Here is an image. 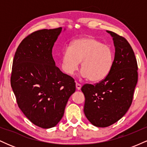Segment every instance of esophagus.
I'll return each mask as SVG.
<instances>
[{
  "label": "esophagus",
  "mask_w": 147,
  "mask_h": 147,
  "mask_svg": "<svg viewBox=\"0 0 147 147\" xmlns=\"http://www.w3.org/2000/svg\"><path fill=\"white\" fill-rule=\"evenodd\" d=\"M76 88H77V90H80L81 88H82V85L79 83H76Z\"/></svg>",
  "instance_id": "1"
}]
</instances>
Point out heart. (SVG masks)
Masks as SVG:
<instances>
[{"mask_svg": "<svg viewBox=\"0 0 147 147\" xmlns=\"http://www.w3.org/2000/svg\"><path fill=\"white\" fill-rule=\"evenodd\" d=\"M114 60L113 51L92 36L77 38L63 50L61 68L67 75H73L82 62V75L91 82H99L109 75Z\"/></svg>", "mask_w": 147, "mask_h": 147, "instance_id": "b5f03b06", "label": "heart"}]
</instances>
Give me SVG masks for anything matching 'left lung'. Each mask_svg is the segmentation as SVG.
<instances>
[{
  "label": "left lung",
  "mask_w": 147,
  "mask_h": 147,
  "mask_svg": "<svg viewBox=\"0 0 147 147\" xmlns=\"http://www.w3.org/2000/svg\"><path fill=\"white\" fill-rule=\"evenodd\" d=\"M115 48L110 72L95 85L82 87L85 96L84 111L92 125L107 127L120 119L131 105L138 82V63L131 45L124 37L107 31Z\"/></svg>",
  "instance_id": "1"
}]
</instances>
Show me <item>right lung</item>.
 Wrapping results in <instances>:
<instances>
[{
    "mask_svg": "<svg viewBox=\"0 0 147 147\" xmlns=\"http://www.w3.org/2000/svg\"><path fill=\"white\" fill-rule=\"evenodd\" d=\"M62 28L43 29L25 37L13 60L11 86L23 114L43 129L54 127L63 116L76 90L74 79L55 65L52 52Z\"/></svg>",
    "mask_w": 147,
    "mask_h": 147,
    "instance_id": "add662e5",
    "label": "right lung"
}]
</instances>
